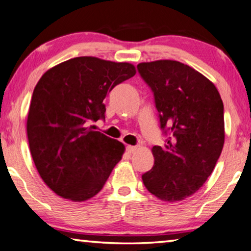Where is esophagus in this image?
Listing matches in <instances>:
<instances>
[{
  "label": "esophagus",
  "instance_id": "34e87169",
  "mask_svg": "<svg viewBox=\"0 0 251 251\" xmlns=\"http://www.w3.org/2000/svg\"><path fill=\"white\" fill-rule=\"evenodd\" d=\"M137 151V147L136 146H130V145H128L126 147V151L128 152V154H134V152Z\"/></svg>",
  "mask_w": 251,
  "mask_h": 251
}]
</instances>
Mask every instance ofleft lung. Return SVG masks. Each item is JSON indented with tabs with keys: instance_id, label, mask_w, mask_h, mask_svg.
<instances>
[{
	"instance_id": "obj_1",
	"label": "left lung",
	"mask_w": 251,
	"mask_h": 251,
	"mask_svg": "<svg viewBox=\"0 0 251 251\" xmlns=\"http://www.w3.org/2000/svg\"><path fill=\"white\" fill-rule=\"evenodd\" d=\"M137 70L154 94L167 137L163 147H152L154 166L143 174V182L160 201H184L205 184L222 154V97L209 79L180 62L139 63Z\"/></svg>"
}]
</instances>
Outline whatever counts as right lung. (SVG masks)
Segmentation results:
<instances>
[{"label": "right lung", "instance_id": "add662e5", "mask_svg": "<svg viewBox=\"0 0 251 251\" xmlns=\"http://www.w3.org/2000/svg\"><path fill=\"white\" fill-rule=\"evenodd\" d=\"M135 74L129 63L80 56L52 67L36 84L26 123L29 151L42 179L58 196L94 197L122 159L124 145L87 124L105 120L106 96Z\"/></svg>", "mask_w": 251, "mask_h": 251}]
</instances>
